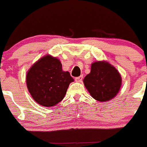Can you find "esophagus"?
I'll return each instance as SVG.
<instances>
[{
  "label": "esophagus",
  "instance_id": "34e87169",
  "mask_svg": "<svg viewBox=\"0 0 147 147\" xmlns=\"http://www.w3.org/2000/svg\"><path fill=\"white\" fill-rule=\"evenodd\" d=\"M83 75H80V76L75 78V81L78 82V83H80V82L82 81V80H83Z\"/></svg>",
  "mask_w": 147,
  "mask_h": 147
}]
</instances>
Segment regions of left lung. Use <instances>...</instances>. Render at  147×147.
Here are the masks:
<instances>
[{"label": "left lung", "mask_w": 147, "mask_h": 147, "mask_svg": "<svg viewBox=\"0 0 147 147\" xmlns=\"http://www.w3.org/2000/svg\"><path fill=\"white\" fill-rule=\"evenodd\" d=\"M83 83L94 99L106 102L117 95L122 85V78L113 65L103 60L91 64L90 73L85 77Z\"/></svg>", "instance_id": "8db88e82"}]
</instances>
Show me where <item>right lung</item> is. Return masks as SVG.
Segmentation results:
<instances>
[{"mask_svg":"<svg viewBox=\"0 0 147 147\" xmlns=\"http://www.w3.org/2000/svg\"><path fill=\"white\" fill-rule=\"evenodd\" d=\"M74 79L57 57L46 55L27 71L26 83L30 95L38 105L45 107L57 105L64 98Z\"/></svg>","mask_w":147,"mask_h":147,"instance_id":"obj_1","label":"right lung"}]
</instances>
